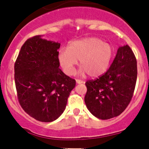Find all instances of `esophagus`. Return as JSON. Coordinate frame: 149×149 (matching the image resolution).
<instances>
[{
	"label": "esophagus",
	"instance_id": "34e87169",
	"mask_svg": "<svg viewBox=\"0 0 149 149\" xmlns=\"http://www.w3.org/2000/svg\"><path fill=\"white\" fill-rule=\"evenodd\" d=\"M76 83H78V84H80V83H83V80H80V79H76Z\"/></svg>",
	"mask_w": 149,
	"mask_h": 149
}]
</instances>
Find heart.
Listing matches in <instances>:
<instances>
[{"instance_id":"b5f03b06","label":"heart","mask_w":149,"mask_h":149,"mask_svg":"<svg viewBox=\"0 0 149 149\" xmlns=\"http://www.w3.org/2000/svg\"><path fill=\"white\" fill-rule=\"evenodd\" d=\"M113 54L112 46L108 42L98 38H86L71 42L67 49H61L59 61L66 74L74 73L79 60L80 74L88 73L90 77H97L107 71Z\"/></svg>"}]
</instances>
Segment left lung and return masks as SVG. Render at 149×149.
Returning a JSON list of instances; mask_svg holds the SVG:
<instances>
[{
    "instance_id": "obj_1",
    "label": "left lung",
    "mask_w": 149,
    "mask_h": 149,
    "mask_svg": "<svg viewBox=\"0 0 149 149\" xmlns=\"http://www.w3.org/2000/svg\"><path fill=\"white\" fill-rule=\"evenodd\" d=\"M136 78L134 52L127 45L120 47L107 72L85 83V102L88 110L102 120L120 115L132 98Z\"/></svg>"
}]
</instances>
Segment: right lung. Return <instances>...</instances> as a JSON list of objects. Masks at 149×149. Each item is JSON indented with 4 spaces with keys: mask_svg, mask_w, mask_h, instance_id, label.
I'll return each mask as SVG.
<instances>
[{
    "mask_svg": "<svg viewBox=\"0 0 149 149\" xmlns=\"http://www.w3.org/2000/svg\"><path fill=\"white\" fill-rule=\"evenodd\" d=\"M60 43L27 39L15 63L17 98L24 111L40 122L55 120L64 112L76 80L59 69Z\"/></svg>",
    "mask_w": 149,
    "mask_h": 149,
    "instance_id": "right-lung-1",
    "label": "right lung"
}]
</instances>
